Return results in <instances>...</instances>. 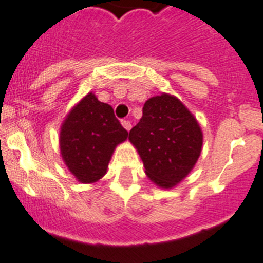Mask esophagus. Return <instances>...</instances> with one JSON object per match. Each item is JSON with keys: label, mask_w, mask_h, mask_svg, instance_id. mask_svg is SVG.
I'll use <instances>...</instances> for the list:
<instances>
[{"label": "esophagus", "mask_w": 263, "mask_h": 263, "mask_svg": "<svg viewBox=\"0 0 263 263\" xmlns=\"http://www.w3.org/2000/svg\"><path fill=\"white\" fill-rule=\"evenodd\" d=\"M122 126L124 127V129H126V131H129V129H131V127H132V124H131V122H129V121H122Z\"/></svg>", "instance_id": "1"}]
</instances>
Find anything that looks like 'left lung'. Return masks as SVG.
I'll list each match as a JSON object with an SVG mask.
<instances>
[{"label": "left lung", "mask_w": 263, "mask_h": 263, "mask_svg": "<svg viewBox=\"0 0 263 263\" xmlns=\"http://www.w3.org/2000/svg\"><path fill=\"white\" fill-rule=\"evenodd\" d=\"M128 140L136 147L145 173L157 186L172 189L195 167L203 132L190 110L176 96L162 92L142 108Z\"/></svg>", "instance_id": "8db88e82"}]
</instances>
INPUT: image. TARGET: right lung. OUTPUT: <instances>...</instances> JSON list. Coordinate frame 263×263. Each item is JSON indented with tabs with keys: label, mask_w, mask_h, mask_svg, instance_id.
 Here are the masks:
<instances>
[{
	"label": "right lung",
	"mask_w": 263,
	"mask_h": 263,
	"mask_svg": "<svg viewBox=\"0 0 263 263\" xmlns=\"http://www.w3.org/2000/svg\"><path fill=\"white\" fill-rule=\"evenodd\" d=\"M127 136L113 108L88 92L61 123V158L80 182L95 183L105 176L117 145L126 141Z\"/></svg>",
	"instance_id": "right-lung-1"
}]
</instances>
